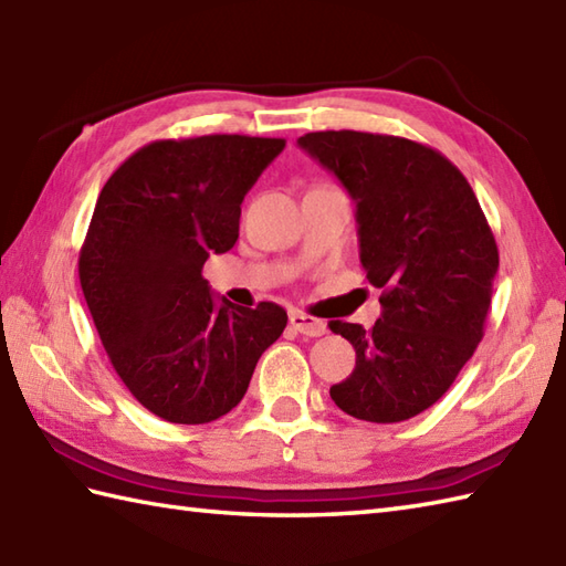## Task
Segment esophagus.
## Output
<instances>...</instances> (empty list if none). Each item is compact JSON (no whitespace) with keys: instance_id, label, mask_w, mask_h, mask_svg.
<instances>
[{"instance_id":"esophagus-1","label":"esophagus","mask_w":566,"mask_h":566,"mask_svg":"<svg viewBox=\"0 0 566 566\" xmlns=\"http://www.w3.org/2000/svg\"><path fill=\"white\" fill-rule=\"evenodd\" d=\"M290 323L296 333L308 335V338H318V335H326V331H328L326 323L314 318V316H306V314H302V311H294V314L290 316Z\"/></svg>"}]
</instances>
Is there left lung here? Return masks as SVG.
I'll list each match as a JSON object with an SVG mask.
<instances>
[{
  "mask_svg": "<svg viewBox=\"0 0 566 566\" xmlns=\"http://www.w3.org/2000/svg\"><path fill=\"white\" fill-rule=\"evenodd\" d=\"M296 143L353 197L359 262L381 290V318L369 331L331 323L357 353L331 399L353 418L401 423L452 387L482 340L499 272L494 233L464 175L438 150L363 130Z\"/></svg>",
  "mask_w": 566,
  "mask_h": 566,
  "instance_id": "obj_1",
  "label": "left lung"
}]
</instances>
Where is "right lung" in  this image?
Listing matches in <instances>:
<instances>
[{"label": "right lung", "mask_w": 566, "mask_h": 566, "mask_svg": "<svg viewBox=\"0 0 566 566\" xmlns=\"http://www.w3.org/2000/svg\"><path fill=\"white\" fill-rule=\"evenodd\" d=\"M282 138L155 140L104 185L80 250V284L116 375L170 423L226 416L248 391L286 311L216 298L201 268L238 240L240 203Z\"/></svg>", "instance_id": "right-lung-1"}]
</instances>
